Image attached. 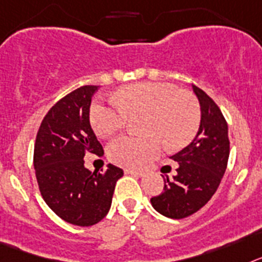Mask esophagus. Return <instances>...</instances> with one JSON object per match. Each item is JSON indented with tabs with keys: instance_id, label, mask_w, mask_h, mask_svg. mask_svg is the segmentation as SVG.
I'll return each instance as SVG.
<instances>
[{
	"instance_id": "esophagus-1",
	"label": "esophagus",
	"mask_w": 262,
	"mask_h": 262,
	"mask_svg": "<svg viewBox=\"0 0 262 262\" xmlns=\"http://www.w3.org/2000/svg\"><path fill=\"white\" fill-rule=\"evenodd\" d=\"M126 174H130V175H136V177H142L144 175V171H141V170H133V169H126L125 170Z\"/></svg>"
}]
</instances>
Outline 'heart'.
<instances>
[{
    "instance_id": "1",
    "label": "heart",
    "mask_w": 262,
    "mask_h": 262,
    "mask_svg": "<svg viewBox=\"0 0 262 262\" xmlns=\"http://www.w3.org/2000/svg\"><path fill=\"white\" fill-rule=\"evenodd\" d=\"M117 104L105 105L95 101L90 120L100 137H109L121 130L129 118L144 117V138L122 136L108 145L109 159L126 167H141L166 149L179 150L196 136L200 108L196 100L167 83H138L125 85L116 93Z\"/></svg>"
}]
</instances>
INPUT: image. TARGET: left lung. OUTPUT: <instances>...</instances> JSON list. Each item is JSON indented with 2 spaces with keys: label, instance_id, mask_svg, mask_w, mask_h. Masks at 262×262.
Listing matches in <instances>:
<instances>
[{
  "label": "left lung",
  "instance_id": "1",
  "mask_svg": "<svg viewBox=\"0 0 262 262\" xmlns=\"http://www.w3.org/2000/svg\"><path fill=\"white\" fill-rule=\"evenodd\" d=\"M200 105V125L195 138L171 156L177 172L163 177L162 194L150 199L154 210L170 219H183L199 211L212 198L229 157L228 125L219 106L204 91L192 85Z\"/></svg>",
  "mask_w": 262,
  "mask_h": 262
}]
</instances>
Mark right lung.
Returning a JSON list of instances; mask_svg holds the SVG:
<instances>
[{"instance_id": "obj_1", "label": "right lung", "mask_w": 262, "mask_h": 262, "mask_svg": "<svg viewBox=\"0 0 262 262\" xmlns=\"http://www.w3.org/2000/svg\"><path fill=\"white\" fill-rule=\"evenodd\" d=\"M97 88L84 85L59 100L43 118L34 146V169L43 199L60 219L79 227L105 217L116 182L124 175L112 163L104 172L84 167L85 154H104L90 122L91 100Z\"/></svg>"}]
</instances>
